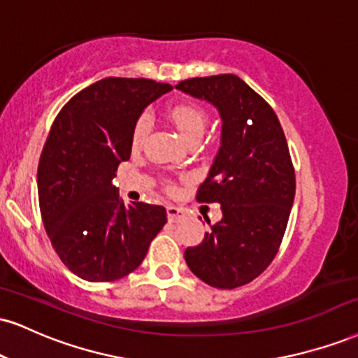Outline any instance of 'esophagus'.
<instances>
[{
    "mask_svg": "<svg viewBox=\"0 0 358 358\" xmlns=\"http://www.w3.org/2000/svg\"><path fill=\"white\" fill-rule=\"evenodd\" d=\"M166 217H168V220H170V222H178L180 218L185 217V210L178 208V206L168 205L166 206Z\"/></svg>",
    "mask_w": 358,
    "mask_h": 358,
    "instance_id": "esophagus-1",
    "label": "esophagus"
}]
</instances>
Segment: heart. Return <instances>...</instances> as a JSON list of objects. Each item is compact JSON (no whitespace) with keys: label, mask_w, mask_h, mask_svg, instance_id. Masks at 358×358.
Here are the masks:
<instances>
[{"label":"heart","mask_w":358,"mask_h":358,"mask_svg":"<svg viewBox=\"0 0 358 358\" xmlns=\"http://www.w3.org/2000/svg\"><path fill=\"white\" fill-rule=\"evenodd\" d=\"M168 118L175 124L180 135L187 143L192 141H200L205 135L206 124H208V116L200 106L192 105V103H178L168 110ZM152 130V120L143 115L136 120L135 127L131 130V148L138 150L145 143L146 136ZM166 190L170 193L175 192L173 185H166Z\"/></svg>","instance_id":"b5f03b06"}]
</instances>
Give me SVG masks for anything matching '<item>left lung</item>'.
I'll use <instances>...</instances> for the list:
<instances>
[{"label":"left lung","instance_id":"obj_1","mask_svg":"<svg viewBox=\"0 0 358 358\" xmlns=\"http://www.w3.org/2000/svg\"><path fill=\"white\" fill-rule=\"evenodd\" d=\"M175 88L212 103L222 118V146L196 200L220 203L223 217L203 242L185 250V260L208 285L242 287L272 264L294 205L285 135L272 106L236 75L190 78Z\"/></svg>","mask_w":358,"mask_h":358}]
</instances>
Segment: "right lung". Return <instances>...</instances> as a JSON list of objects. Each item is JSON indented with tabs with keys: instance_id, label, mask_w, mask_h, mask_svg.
I'll use <instances>...</instances> for the list:
<instances>
[{
	"instance_id": "1",
	"label": "right lung",
	"mask_w": 358,
	"mask_h": 358,
	"mask_svg": "<svg viewBox=\"0 0 358 358\" xmlns=\"http://www.w3.org/2000/svg\"><path fill=\"white\" fill-rule=\"evenodd\" d=\"M170 90L146 78H103L55 118L38 165L41 218L64 266L86 282H113L136 270L166 223L160 205H124L113 178L130 160L141 111Z\"/></svg>"
}]
</instances>
